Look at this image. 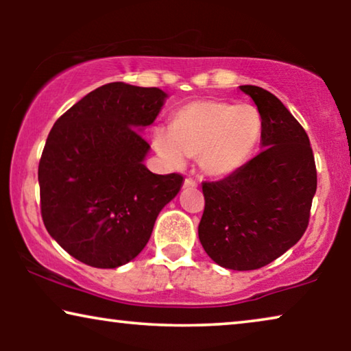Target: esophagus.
<instances>
[{
    "instance_id": "1",
    "label": "esophagus",
    "mask_w": 351,
    "mask_h": 351,
    "mask_svg": "<svg viewBox=\"0 0 351 351\" xmlns=\"http://www.w3.org/2000/svg\"><path fill=\"white\" fill-rule=\"evenodd\" d=\"M198 184H196V180L191 179V177H186L185 182H184V189H196Z\"/></svg>"
}]
</instances>
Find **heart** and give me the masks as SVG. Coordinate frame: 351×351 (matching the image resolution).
Instances as JSON below:
<instances>
[{
	"instance_id": "obj_1",
	"label": "heart",
	"mask_w": 351,
	"mask_h": 351,
	"mask_svg": "<svg viewBox=\"0 0 351 351\" xmlns=\"http://www.w3.org/2000/svg\"><path fill=\"white\" fill-rule=\"evenodd\" d=\"M261 136L262 117L254 105L196 100L177 110L171 131L155 129L153 145L172 165L198 156L206 174L227 177L251 160Z\"/></svg>"
}]
</instances>
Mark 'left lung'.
I'll return each mask as SVG.
<instances>
[{
  "instance_id": "8db88e82",
  "label": "left lung",
  "mask_w": 351,
  "mask_h": 351,
  "mask_svg": "<svg viewBox=\"0 0 351 351\" xmlns=\"http://www.w3.org/2000/svg\"><path fill=\"white\" fill-rule=\"evenodd\" d=\"M239 89L262 117L263 150L234 174L204 182L198 237L215 263L246 271L268 265L305 233L316 166L308 136L281 100L258 86Z\"/></svg>"
}]
</instances>
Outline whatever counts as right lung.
I'll return each mask as SVG.
<instances>
[{
  "mask_svg": "<svg viewBox=\"0 0 351 351\" xmlns=\"http://www.w3.org/2000/svg\"><path fill=\"white\" fill-rule=\"evenodd\" d=\"M166 99L158 88L110 83L51 129L38 167L41 215L47 233L76 261L95 268L131 262L180 191V174L158 176L143 165L150 145L141 131Z\"/></svg>",
  "mask_w": 351,
  "mask_h": 351,
  "instance_id": "right-lung-1",
  "label": "right lung"
}]
</instances>
